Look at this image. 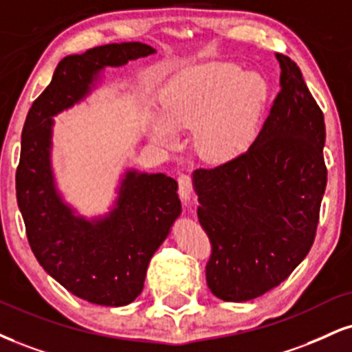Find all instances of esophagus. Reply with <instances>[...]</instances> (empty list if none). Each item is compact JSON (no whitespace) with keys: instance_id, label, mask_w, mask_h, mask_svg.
I'll list each match as a JSON object with an SVG mask.
<instances>
[{"instance_id":"1","label":"esophagus","mask_w":352,"mask_h":352,"mask_svg":"<svg viewBox=\"0 0 352 352\" xmlns=\"http://www.w3.org/2000/svg\"><path fill=\"white\" fill-rule=\"evenodd\" d=\"M192 185H193L192 175H190V173H180V177H179V193H180V198L184 200L185 205H187L188 200H190Z\"/></svg>"}]
</instances>
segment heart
Returning a JSON list of instances; mask_svg holds the SVG:
<instances>
[{
	"instance_id": "1",
	"label": "heart",
	"mask_w": 352,
	"mask_h": 352,
	"mask_svg": "<svg viewBox=\"0 0 352 352\" xmlns=\"http://www.w3.org/2000/svg\"><path fill=\"white\" fill-rule=\"evenodd\" d=\"M265 85L232 63H210L173 82L162 96L160 118L151 121V135L175 146L173 129L198 131L197 147L205 159L223 162L243 152L256 135Z\"/></svg>"
}]
</instances>
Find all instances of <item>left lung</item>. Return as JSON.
I'll return each mask as SVG.
<instances>
[{"label":"left lung","instance_id":"8db88e82","mask_svg":"<svg viewBox=\"0 0 352 352\" xmlns=\"http://www.w3.org/2000/svg\"><path fill=\"white\" fill-rule=\"evenodd\" d=\"M280 91L248 151L195 172L208 234L206 283L224 302L275 289L310 252L326 188L324 116L297 63L275 54Z\"/></svg>","mask_w":352,"mask_h":352}]
</instances>
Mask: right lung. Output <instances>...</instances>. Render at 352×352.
<instances>
[{
    "instance_id": "right-lung-1",
    "label": "right lung",
    "mask_w": 352,
    "mask_h": 352,
    "mask_svg": "<svg viewBox=\"0 0 352 352\" xmlns=\"http://www.w3.org/2000/svg\"><path fill=\"white\" fill-rule=\"evenodd\" d=\"M154 52L142 42H122L67 55L32 103L21 135L16 197L34 256L70 294L104 307L129 305L142 292L151 257L182 211L177 182L164 173L128 170L108 217H75L55 190L52 116L87 96L101 69Z\"/></svg>"
}]
</instances>
